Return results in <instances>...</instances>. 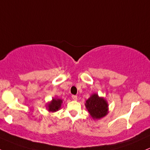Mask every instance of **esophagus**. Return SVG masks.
I'll list each match as a JSON object with an SVG mask.
<instances>
[{
  "mask_svg": "<svg viewBox=\"0 0 150 150\" xmlns=\"http://www.w3.org/2000/svg\"><path fill=\"white\" fill-rule=\"evenodd\" d=\"M72 100H78V96H77V95H72Z\"/></svg>",
  "mask_w": 150,
  "mask_h": 150,
  "instance_id": "obj_1",
  "label": "esophagus"
}]
</instances>
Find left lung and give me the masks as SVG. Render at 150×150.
<instances>
[{"mask_svg":"<svg viewBox=\"0 0 150 150\" xmlns=\"http://www.w3.org/2000/svg\"><path fill=\"white\" fill-rule=\"evenodd\" d=\"M85 106L93 119H100L108 114V103L97 94H94L87 100Z\"/></svg>","mask_w":150,"mask_h":150,"instance_id":"obj_1","label":"left lung"}]
</instances>
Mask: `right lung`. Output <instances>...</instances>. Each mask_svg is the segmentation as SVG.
<instances>
[{"instance_id":"right-lung-1","label":"right lung","mask_w":150,"mask_h":150,"mask_svg":"<svg viewBox=\"0 0 150 150\" xmlns=\"http://www.w3.org/2000/svg\"><path fill=\"white\" fill-rule=\"evenodd\" d=\"M62 100L60 99H52V101L48 105V110L50 112L57 111L61 107Z\"/></svg>"}]
</instances>
